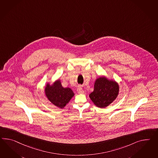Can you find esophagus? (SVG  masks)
I'll return each mask as SVG.
<instances>
[{
	"instance_id": "obj_1",
	"label": "esophagus",
	"mask_w": 158,
	"mask_h": 158,
	"mask_svg": "<svg viewBox=\"0 0 158 158\" xmlns=\"http://www.w3.org/2000/svg\"><path fill=\"white\" fill-rule=\"evenodd\" d=\"M77 92L80 94H84V90L81 88V86H78L77 88Z\"/></svg>"
}]
</instances>
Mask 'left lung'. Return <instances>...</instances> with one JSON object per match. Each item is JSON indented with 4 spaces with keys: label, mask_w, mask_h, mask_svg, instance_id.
<instances>
[{
    "label": "left lung",
    "mask_w": 158,
    "mask_h": 158,
    "mask_svg": "<svg viewBox=\"0 0 158 158\" xmlns=\"http://www.w3.org/2000/svg\"><path fill=\"white\" fill-rule=\"evenodd\" d=\"M119 86L116 81L100 77L96 80L94 90L89 97L97 107L105 108L117 98Z\"/></svg>",
    "instance_id": "1"
}]
</instances>
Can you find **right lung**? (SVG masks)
<instances>
[{"instance_id":"obj_1","label":"right lung","mask_w":158,"mask_h":158,"mask_svg":"<svg viewBox=\"0 0 158 158\" xmlns=\"http://www.w3.org/2000/svg\"><path fill=\"white\" fill-rule=\"evenodd\" d=\"M45 92L49 101L61 109L64 108L74 96L72 89L62 86L60 80L55 81L52 85L48 83L45 86Z\"/></svg>"}]
</instances>
